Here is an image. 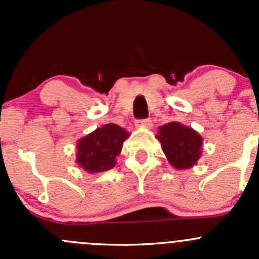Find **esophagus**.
Segmentation results:
<instances>
[{
    "mask_svg": "<svg viewBox=\"0 0 259 259\" xmlns=\"http://www.w3.org/2000/svg\"><path fill=\"white\" fill-rule=\"evenodd\" d=\"M135 125H137L138 127H146V129H151V127H153V122H151L150 119L138 120Z\"/></svg>",
    "mask_w": 259,
    "mask_h": 259,
    "instance_id": "34e87169",
    "label": "esophagus"
}]
</instances>
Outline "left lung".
Returning a JSON list of instances; mask_svg holds the SVG:
<instances>
[{"label": "left lung", "instance_id": "left-lung-1", "mask_svg": "<svg viewBox=\"0 0 259 259\" xmlns=\"http://www.w3.org/2000/svg\"><path fill=\"white\" fill-rule=\"evenodd\" d=\"M156 139L174 169L185 170L198 163L202 156L203 138L194 129L178 121H171L159 126Z\"/></svg>", "mask_w": 259, "mask_h": 259}]
</instances>
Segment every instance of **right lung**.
Listing matches in <instances>:
<instances>
[{
	"label": "right lung",
	"mask_w": 259,
	"mask_h": 259,
	"mask_svg": "<svg viewBox=\"0 0 259 259\" xmlns=\"http://www.w3.org/2000/svg\"><path fill=\"white\" fill-rule=\"evenodd\" d=\"M130 137L119 125L105 124L77 140L76 164L86 173H103L116 165V156Z\"/></svg>",
	"instance_id": "1"
}]
</instances>
